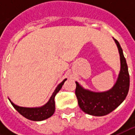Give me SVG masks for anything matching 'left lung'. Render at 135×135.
<instances>
[{"label": "left lung", "mask_w": 135, "mask_h": 135, "mask_svg": "<svg viewBox=\"0 0 135 135\" xmlns=\"http://www.w3.org/2000/svg\"><path fill=\"white\" fill-rule=\"evenodd\" d=\"M120 59V70L115 84L110 89L105 91H93L86 89L76 82L75 94L80 109L87 114L95 117H102L111 113L119 106L126 98L129 89L130 78L126 60L124 57L121 46L117 40Z\"/></svg>", "instance_id": "left-lung-1"}]
</instances>
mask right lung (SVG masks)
I'll return each instance as SVG.
<instances>
[{
    "label": "right lung",
    "instance_id": "right-lung-1",
    "mask_svg": "<svg viewBox=\"0 0 135 135\" xmlns=\"http://www.w3.org/2000/svg\"><path fill=\"white\" fill-rule=\"evenodd\" d=\"M66 80H67V79H65L57 86L52 96L50 97L49 101L43 106L38 107H24L18 106V105L13 103L9 99V100L10 101V103L12 104L13 107L22 116L25 117L26 119L32 120V121H43V120L46 119H48L53 115V113H55V110L54 101L55 96L59 91Z\"/></svg>",
    "mask_w": 135,
    "mask_h": 135
}]
</instances>
